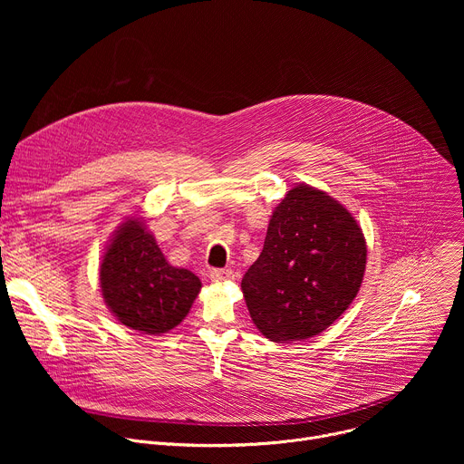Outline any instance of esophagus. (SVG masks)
Here are the masks:
<instances>
[{
  "instance_id": "esophagus-1",
  "label": "esophagus",
  "mask_w": 464,
  "mask_h": 464,
  "mask_svg": "<svg viewBox=\"0 0 464 464\" xmlns=\"http://www.w3.org/2000/svg\"><path fill=\"white\" fill-rule=\"evenodd\" d=\"M209 277H211L213 283L222 285V283H227V281L235 279V274H233V270H227V268H215V270H211Z\"/></svg>"
}]
</instances>
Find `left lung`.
I'll return each mask as SVG.
<instances>
[{"label":"left lung","mask_w":464,"mask_h":464,"mask_svg":"<svg viewBox=\"0 0 464 464\" xmlns=\"http://www.w3.org/2000/svg\"><path fill=\"white\" fill-rule=\"evenodd\" d=\"M367 246L354 217L326 192L295 185L276 208L264 247L242 279L255 326L270 342H303L354 301Z\"/></svg>","instance_id":"8db88e82"}]
</instances>
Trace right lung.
<instances>
[{"label":"right lung","mask_w":464,"mask_h":464,"mask_svg":"<svg viewBox=\"0 0 464 464\" xmlns=\"http://www.w3.org/2000/svg\"><path fill=\"white\" fill-rule=\"evenodd\" d=\"M106 306L128 328L160 336L188 314L202 283L192 272L167 262L140 218L115 231L99 268Z\"/></svg>","instance_id":"right-lung-1"}]
</instances>
